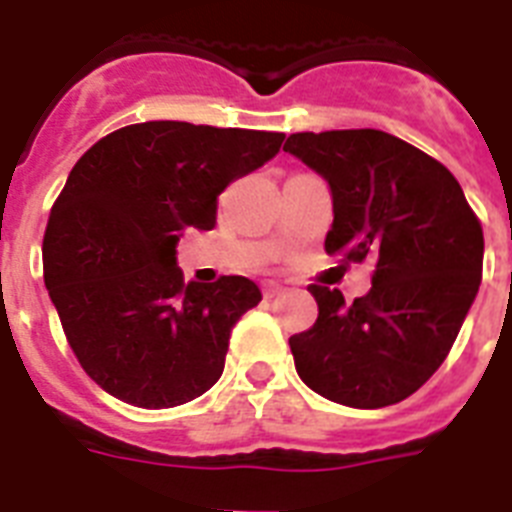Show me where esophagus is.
Returning a JSON list of instances; mask_svg holds the SVG:
<instances>
[{
  "mask_svg": "<svg viewBox=\"0 0 512 512\" xmlns=\"http://www.w3.org/2000/svg\"><path fill=\"white\" fill-rule=\"evenodd\" d=\"M281 292H284V287H281V284H276V281H268V284L263 287V295L268 297V300L276 295H281Z\"/></svg>",
  "mask_w": 512,
  "mask_h": 512,
  "instance_id": "obj_1",
  "label": "esophagus"
}]
</instances>
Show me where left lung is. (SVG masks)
<instances>
[{"label":"left lung","instance_id":"left-lung-1","mask_svg":"<svg viewBox=\"0 0 512 512\" xmlns=\"http://www.w3.org/2000/svg\"><path fill=\"white\" fill-rule=\"evenodd\" d=\"M284 151L329 183L327 255L374 260L372 289L350 305L308 287L319 319L289 337L297 374L335 404H398L444 364L476 300L481 223L444 164L388 132H297Z\"/></svg>","mask_w":512,"mask_h":512}]
</instances>
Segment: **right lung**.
Here are the masks:
<instances>
[{
    "mask_svg": "<svg viewBox=\"0 0 512 512\" xmlns=\"http://www.w3.org/2000/svg\"><path fill=\"white\" fill-rule=\"evenodd\" d=\"M281 143V132L143 122L74 164L44 231V284L106 393L170 409L220 380L233 324L263 295L244 276L185 284L177 241L188 228L212 231L217 196Z\"/></svg>",
    "mask_w": 512,
    "mask_h": 512,
    "instance_id": "add662e5",
    "label": "right lung"
}]
</instances>
